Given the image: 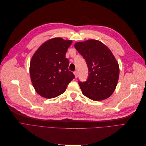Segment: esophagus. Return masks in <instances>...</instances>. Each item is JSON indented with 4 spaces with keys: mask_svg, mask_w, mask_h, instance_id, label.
I'll return each instance as SVG.
<instances>
[{
    "mask_svg": "<svg viewBox=\"0 0 146 146\" xmlns=\"http://www.w3.org/2000/svg\"><path fill=\"white\" fill-rule=\"evenodd\" d=\"M74 74L75 75V78H77L78 77V72H77V71H74Z\"/></svg>",
    "mask_w": 146,
    "mask_h": 146,
    "instance_id": "esophagus-1",
    "label": "esophagus"
}]
</instances>
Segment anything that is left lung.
I'll list each match as a JSON object with an SVG mask.
<instances>
[{"mask_svg":"<svg viewBox=\"0 0 146 146\" xmlns=\"http://www.w3.org/2000/svg\"><path fill=\"white\" fill-rule=\"evenodd\" d=\"M76 49L86 60L88 77L85 82L78 84L82 94L90 99L100 101L112 94L119 75V68L109 48L96 40L77 42Z\"/></svg>","mask_w":146,"mask_h":146,"instance_id":"obj_1","label":"left lung"}]
</instances>
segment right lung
<instances>
[{
  "label": "right lung",
  "mask_w": 146,
  "mask_h": 146,
  "mask_svg": "<svg viewBox=\"0 0 146 146\" xmlns=\"http://www.w3.org/2000/svg\"><path fill=\"white\" fill-rule=\"evenodd\" d=\"M72 40L53 38L41 45L33 56L30 66L31 80L36 92L52 99L64 93L74 78L69 71L66 53Z\"/></svg>",
  "instance_id": "obj_1"
}]
</instances>
